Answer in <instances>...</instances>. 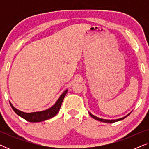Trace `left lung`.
Wrapping results in <instances>:
<instances>
[{"mask_svg": "<svg viewBox=\"0 0 149 149\" xmlns=\"http://www.w3.org/2000/svg\"><path fill=\"white\" fill-rule=\"evenodd\" d=\"M129 115H130V114H129ZM129 115H127V116H125V117H123V118H121V119H115V120H107V119H100V118H98V117H95V116L93 115H91V113H89V115H90L91 117H92V118H93V119H95V120H97V121H102V122H105V123H115V122H116V121H121V120L123 119H125V117H127V116Z\"/></svg>", "mask_w": 149, "mask_h": 149, "instance_id": "8db88e82", "label": "left lung"}]
</instances>
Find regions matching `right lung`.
Segmentation results:
<instances>
[{"label": "right lung", "instance_id": "1", "mask_svg": "<svg viewBox=\"0 0 149 149\" xmlns=\"http://www.w3.org/2000/svg\"><path fill=\"white\" fill-rule=\"evenodd\" d=\"M67 93V89L64 91V93L61 95L60 98L58 100V101L56 102V103L52 107H51L50 109L47 110H45L44 111H40V112H34V113H26L22 112L15 109V107H13L12 106L11 104V107L14 111V112L18 115L20 117L24 118V119H26V121L29 122H40L45 120L49 119L50 118L54 117V116H56L58 113L60 111V109L62 105V103L64 100L65 95Z\"/></svg>", "mask_w": 149, "mask_h": 149}]
</instances>
